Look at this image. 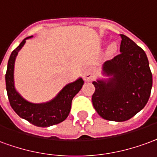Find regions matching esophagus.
<instances>
[{
	"instance_id": "1",
	"label": "esophagus",
	"mask_w": 157,
	"mask_h": 157,
	"mask_svg": "<svg viewBox=\"0 0 157 157\" xmlns=\"http://www.w3.org/2000/svg\"><path fill=\"white\" fill-rule=\"evenodd\" d=\"M83 78L86 82H90L91 80H93L94 74L92 70L90 68H87L83 72Z\"/></svg>"
}]
</instances>
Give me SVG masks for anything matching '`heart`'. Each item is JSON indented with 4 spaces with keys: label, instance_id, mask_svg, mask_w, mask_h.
Listing matches in <instances>:
<instances>
[{
    "label": "heart",
    "instance_id": "heart-1",
    "mask_svg": "<svg viewBox=\"0 0 157 157\" xmlns=\"http://www.w3.org/2000/svg\"><path fill=\"white\" fill-rule=\"evenodd\" d=\"M116 52V45L115 44H111L108 47V53L109 54H113Z\"/></svg>",
    "mask_w": 157,
    "mask_h": 157
}]
</instances>
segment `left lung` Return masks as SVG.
Returning <instances> with one entry per match:
<instances>
[{"instance_id":"left-lung-1","label":"left lung","mask_w":157,"mask_h":157,"mask_svg":"<svg viewBox=\"0 0 157 157\" xmlns=\"http://www.w3.org/2000/svg\"><path fill=\"white\" fill-rule=\"evenodd\" d=\"M120 54L102 65L101 75L92 82V104L103 119L125 121L147 105L152 87V75L143 50L125 35Z\"/></svg>"}]
</instances>
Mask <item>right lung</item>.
Segmentation results:
<instances>
[{"label":"right lung","mask_w":157,"mask_h":157,"mask_svg":"<svg viewBox=\"0 0 157 157\" xmlns=\"http://www.w3.org/2000/svg\"><path fill=\"white\" fill-rule=\"evenodd\" d=\"M32 37L33 36L25 38L10 54L6 74V91L11 107L20 117L34 126L48 127L67 119L71 111L73 97L82 89L84 81L82 77H79L75 82L68 83L54 98L46 102L33 103L25 100L15 86L14 68L18 52L24 46L26 40Z\"/></svg>","instance_id":"1"}]
</instances>
